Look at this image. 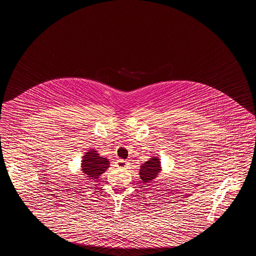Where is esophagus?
<instances>
[{"label": "esophagus", "instance_id": "obj_1", "mask_svg": "<svg viewBox=\"0 0 256 256\" xmlns=\"http://www.w3.org/2000/svg\"><path fill=\"white\" fill-rule=\"evenodd\" d=\"M117 166L119 168H126L128 166V162L124 159H119V160H117Z\"/></svg>", "mask_w": 256, "mask_h": 256}]
</instances>
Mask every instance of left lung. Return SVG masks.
Masks as SVG:
<instances>
[{
	"label": "left lung",
	"instance_id": "obj_1",
	"mask_svg": "<svg viewBox=\"0 0 256 256\" xmlns=\"http://www.w3.org/2000/svg\"><path fill=\"white\" fill-rule=\"evenodd\" d=\"M161 162L158 158H152L140 166V178L143 183H152L158 176L161 170Z\"/></svg>",
	"mask_w": 256,
	"mask_h": 256
}]
</instances>
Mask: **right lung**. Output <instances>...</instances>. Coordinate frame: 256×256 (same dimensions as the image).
I'll use <instances>...</instances> for the list:
<instances>
[{"mask_svg":"<svg viewBox=\"0 0 256 256\" xmlns=\"http://www.w3.org/2000/svg\"><path fill=\"white\" fill-rule=\"evenodd\" d=\"M98 150H88L82 160V170L89 180H95L110 168L108 159L100 156Z\"/></svg>","mask_w":256,"mask_h":256,"instance_id":"1","label":"right lung"}]
</instances>
